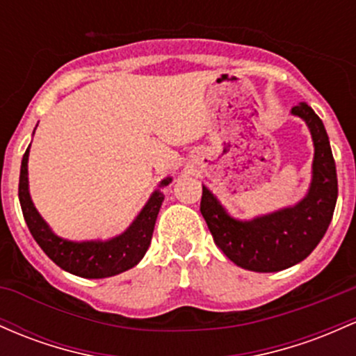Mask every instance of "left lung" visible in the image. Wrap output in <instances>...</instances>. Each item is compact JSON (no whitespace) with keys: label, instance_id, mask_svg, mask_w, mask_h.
<instances>
[{"label":"left lung","instance_id":"obj_1","mask_svg":"<svg viewBox=\"0 0 356 356\" xmlns=\"http://www.w3.org/2000/svg\"><path fill=\"white\" fill-rule=\"evenodd\" d=\"M292 115L306 121L314 142L312 182L299 204L252 221H236L202 186L201 214L214 243L247 270L279 272L309 257L326 233L337 206V165L323 121L306 103L292 108Z\"/></svg>","mask_w":356,"mask_h":356}]
</instances>
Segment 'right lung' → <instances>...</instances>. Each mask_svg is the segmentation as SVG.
Masks as SVG:
<instances>
[{
	"instance_id": "obj_1",
	"label": "right lung",
	"mask_w": 356,
	"mask_h": 356,
	"mask_svg": "<svg viewBox=\"0 0 356 356\" xmlns=\"http://www.w3.org/2000/svg\"><path fill=\"white\" fill-rule=\"evenodd\" d=\"M29 152L30 147L26 148L22 160L18 197L26 226H29L38 247L45 252V255L64 270L74 273V275L86 277V279H104V277L116 275V273L135 267L150 247L152 233H154L159 209L162 206L163 194L160 191H155L148 199L145 208L142 209V213L136 216L134 225L123 235L113 238V240L83 241V243L62 240L50 232L47 222L42 220L38 211L35 209L32 197H30ZM170 181V177L163 179L160 182V187L167 186Z\"/></svg>"
}]
</instances>
